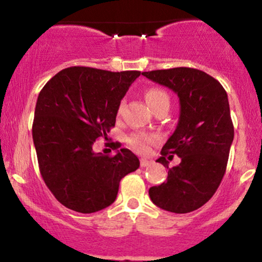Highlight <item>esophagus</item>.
Listing matches in <instances>:
<instances>
[{
  "instance_id": "obj_1",
  "label": "esophagus",
  "mask_w": 262,
  "mask_h": 262,
  "mask_svg": "<svg viewBox=\"0 0 262 262\" xmlns=\"http://www.w3.org/2000/svg\"><path fill=\"white\" fill-rule=\"evenodd\" d=\"M150 164H151V161H150V160H146V159H140V166L141 167L149 166Z\"/></svg>"
}]
</instances>
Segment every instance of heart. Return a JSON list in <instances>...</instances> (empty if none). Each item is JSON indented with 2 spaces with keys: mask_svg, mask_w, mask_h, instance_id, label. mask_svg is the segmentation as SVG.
I'll list each match as a JSON object with an SVG mask.
<instances>
[{
  "mask_svg": "<svg viewBox=\"0 0 262 262\" xmlns=\"http://www.w3.org/2000/svg\"><path fill=\"white\" fill-rule=\"evenodd\" d=\"M146 102L151 108H154L158 104L162 103V102H169V96L165 91H162L160 89H151L146 92L145 95ZM123 103L118 108V113L122 112ZM152 141V138L150 135L146 134H139L135 135L132 138V146L139 152H146L148 151V145Z\"/></svg>",
  "mask_w": 262,
  "mask_h": 262,
  "instance_id": "heart-1",
  "label": "heart"
}]
</instances>
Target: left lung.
I'll return each mask as SVG.
<instances>
[{
  "instance_id": "1",
  "label": "left lung",
  "mask_w": 262,
  "mask_h": 262,
  "mask_svg": "<svg viewBox=\"0 0 262 262\" xmlns=\"http://www.w3.org/2000/svg\"><path fill=\"white\" fill-rule=\"evenodd\" d=\"M141 75L170 89L180 101L179 122L156 161L168 169L164 156L175 154L182 162L169 169L164 183L150 187V200L167 212L196 210L215 193L229 158L234 127L227 92L217 80L197 69L175 68Z\"/></svg>"
}]
</instances>
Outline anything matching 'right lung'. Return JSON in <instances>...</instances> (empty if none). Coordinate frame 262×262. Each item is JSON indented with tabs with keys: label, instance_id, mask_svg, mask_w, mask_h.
Instances as JSON below:
<instances>
[{
	"label": "right lung",
	"instance_id": "add662e5",
	"mask_svg": "<svg viewBox=\"0 0 262 262\" xmlns=\"http://www.w3.org/2000/svg\"><path fill=\"white\" fill-rule=\"evenodd\" d=\"M140 71H112L74 66L43 87L35 104L33 141L48 188L69 209L93 213L111 206L119 182L139 167L129 149L116 155L93 151L98 138L116 124L121 101Z\"/></svg>",
	"mask_w": 262,
	"mask_h": 262
}]
</instances>
